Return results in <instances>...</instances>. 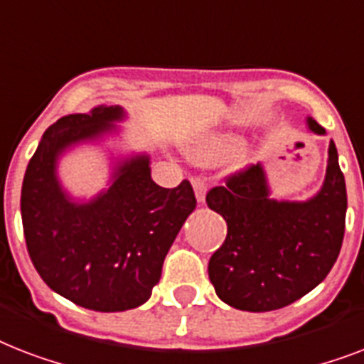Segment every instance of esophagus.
<instances>
[{
	"instance_id": "obj_1",
	"label": "esophagus",
	"mask_w": 364,
	"mask_h": 364,
	"mask_svg": "<svg viewBox=\"0 0 364 364\" xmlns=\"http://www.w3.org/2000/svg\"><path fill=\"white\" fill-rule=\"evenodd\" d=\"M193 187L196 200H198V202H204L205 193H208V181L202 179V177H196V179H193Z\"/></svg>"
}]
</instances>
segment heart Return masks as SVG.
I'll return each instance as SVG.
<instances>
[{
	"label": "heart",
	"instance_id": "heart-1",
	"mask_svg": "<svg viewBox=\"0 0 364 364\" xmlns=\"http://www.w3.org/2000/svg\"><path fill=\"white\" fill-rule=\"evenodd\" d=\"M230 149H232V137H215L213 141L196 149L194 156L198 160H204V162H210V160L221 159L223 154H227Z\"/></svg>",
	"mask_w": 364,
	"mask_h": 364
}]
</instances>
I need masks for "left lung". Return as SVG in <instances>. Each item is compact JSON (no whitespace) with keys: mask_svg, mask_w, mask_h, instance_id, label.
Returning <instances> with one entry per match:
<instances>
[{"mask_svg":"<svg viewBox=\"0 0 364 364\" xmlns=\"http://www.w3.org/2000/svg\"><path fill=\"white\" fill-rule=\"evenodd\" d=\"M308 124L325 134L316 121L308 119ZM205 202L227 221V240L211 255L208 272L217 296L232 308L272 311L293 304L317 287L338 259L348 194L333 141L323 188L308 202L268 198L259 164L225 177Z\"/></svg>","mask_w":364,"mask_h":364,"instance_id":"left-lung-1","label":"left lung"}]
</instances>
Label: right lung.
<instances>
[{
    "label": "right lung",
    "mask_w": 364,
    "mask_h": 364,
    "mask_svg": "<svg viewBox=\"0 0 364 364\" xmlns=\"http://www.w3.org/2000/svg\"><path fill=\"white\" fill-rule=\"evenodd\" d=\"M122 119L119 105L65 115L48 126L26 168L20 211L26 247L43 282L96 311H124L149 300L183 223L196 208L193 185L159 187L147 156L119 168L105 194L77 205L65 198L54 164L68 145Z\"/></svg>",
    "instance_id": "right-lung-1"
}]
</instances>
